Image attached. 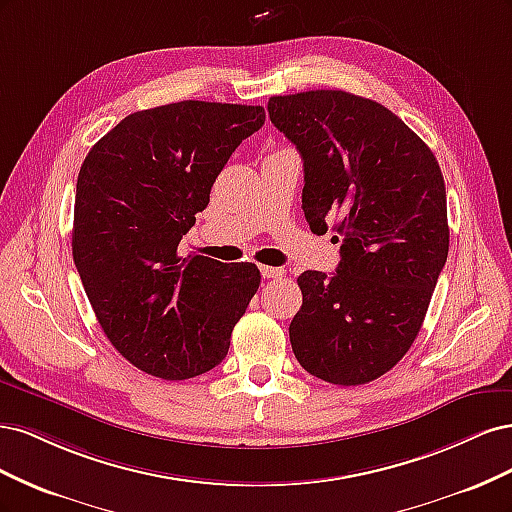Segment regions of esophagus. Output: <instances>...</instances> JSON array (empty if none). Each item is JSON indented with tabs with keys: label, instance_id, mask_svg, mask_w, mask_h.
<instances>
[{
	"label": "esophagus",
	"instance_id": "obj_1",
	"mask_svg": "<svg viewBox=\"0 0 512 512\" xmlns=\"http://www.w3.org/2000/svg\"><path fill=\"white\" fill-rule=\"evenodd\" d=\"M262 277H267V280H277V277L284 275L282 267H260Z\"/></svg>",
	"mask_w": 512,
	"mask_h": 512
}]
</instances>
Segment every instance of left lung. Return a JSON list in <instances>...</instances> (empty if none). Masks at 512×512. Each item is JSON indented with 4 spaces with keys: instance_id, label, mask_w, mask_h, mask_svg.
<instances>
[{
    "instance_id": "left-lung-1",
    "label": "left lung",
    "mask_w": 512,
    "mask_h": 512,
    "mask_svg": "<svg viewBox=\"0 0 512 512\" xmlns=\"http://www.w3.org/2000/svg\"><path fill=\"white\" fill-rule=\"evenodd\" d=\"M267 111L303 158L309 228L333 224L342 237L331 277L299 275L294 356L324 382L367 384L410 350L446 262L442 170L404 121L369 98L314 89L273 96Z\"/></svg>"
}]
</instances>
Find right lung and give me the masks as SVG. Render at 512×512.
<instances>
[{
  "label": "right lung",
  "instance_id": "add662e5",
  "mask_svg": "<svg viewBox=\"0 0 512 512\" xmlns=\"http://www.w3.org/2000/svg\"><path fill=\"white\" fill-rule=\"evenodd\" d=\"M265 108L183 100L121 119L76 181L72 256L117 352L145 374L188 380L224 361L260 286L252 262L181 258L215 179Z\"/></svg>",
  "mask_w": 512,
  "mask_h": 512
}]
</instances>
